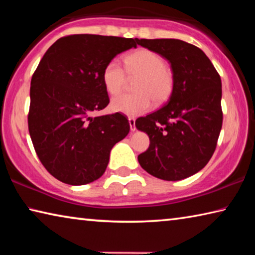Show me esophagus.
Here are the masks:
<instances>
[{"label":"esophagus","mask_w":255,"mask_h":255,"mask_svg":"<svg viewBox=\"0 0 255 255\" xmlns=\"http://www.w3.org/2000/svg\"><path fill=\"white\" fill-rule=\"evenodd\" d=\"M128 122H129V126H130V130L135 131L136 130V120H135V118L129 117Z\"/></svg>","instance_id":"obj_1"}]
</instances>
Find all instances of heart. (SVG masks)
<instances>
[{
	"label": "heart",
	"mask_w": 255,
	"mask_h": 255,
	"mask_svg": "<svg viewBox=\"0 0 255 255\" xmlns=\"http://www.w3.org/2000/svg\"><path fill=\"white\" fill-rule=\"evenodd\" d=\"M124 67L111 59L102 71V82L108 93L117 96L123 91L127 75L136 77L135 94H122L111 101V109L130 117L146 114L153 100L162 103L169 99L174 86L173 73L161 55L150 49H138L124 57Z\"/></svg>",
	"instance_id": "obj_1"
}]
</instances>
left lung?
I'll return each instance as SVG.
<instances>
[{
	"label": "left lung",
	"instance_id": "left-lung-1",
	"mask_svg": "<svg viewBox=\"0 0 255 255\" xmlns=\"http://www.w3.org/2000/svg\"><path fill=\"white\" fill-rule=\"evenodd\" d=\"M137 44L169 60L174 77L169 101L136 120V128L149 137L138 162L155 178H189L204 169L217 145L223 125L221 76L204 51L185 41L138 39Z\"/></svg>",
	"mask_w": 255,
	"mask_h": 255
}]
</instances>
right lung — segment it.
<instances>
[{"mask_svg": "<svg viewBox=\"0 0 255 255\" xmlns=\"http://www.w3.org/2000/svg\"><path fill=\"white\" fill-rule=\"evenodd\" d=\"M137 38L71 34L54 42L30 86L28 127L42 165L71 185L98 180L112 147L128 135V119L114 114L92 117L108 106L102 71L109 60L137 47Z\"/></svg>", "mask_w": 255, "mask_h": 255, "instance_id": "add662e5", "label": "right lung"}]
</instances>
